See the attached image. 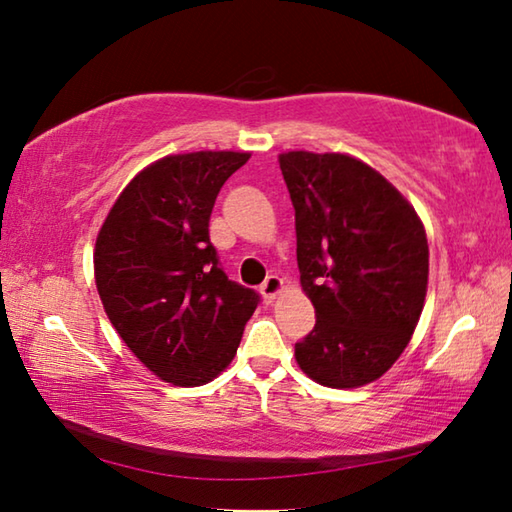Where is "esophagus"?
<instances>
[{
  "label": "esophagus",
  "mask_w": 512,
  "mask_h": 512,
  "mask_svg": "<svg viewBox=\"0 0 512 512\" xmlns=\"http://www.w3.org/2000/svg\"><path fill=\"white\" fill-rule=\"evenodd\" d=\"M282 280L277 275H268L266 280H264V284L259 286V293H262V297H264V302H273L275 297H277V293L282 291Z\"/></svg>",
  "instance_id": "esophagus-1"
}]
</instances>
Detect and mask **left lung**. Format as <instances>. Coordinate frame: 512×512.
<instances>
[{
  "label": "left lung",
  "instance_id": "8db88e82",
  "mask_svg": "<svg viewBox=\"0 0 512 512\" xmlns=\"http://www.w3.org/2000/svg\"><path fill=\"white\" fill-rule=\"evenodd\" d=\"M295 208L297 268L315 327L295 360L315 383L362 387L385 374L421 318L430 250L416 210L347 154H280Z\"/></svg>",
  "mask_w": 512,
  "mask_h": 512
}]
</instances>
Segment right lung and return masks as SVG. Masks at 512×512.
Wrapping results in <instances>:
<instances>
[{
  "instance_id": "1",
  "label": "right lung",
  "mask_w": 512,
  "mask_h": 512,
  "mask_svg": "<svg viewBox=\"0 0 512 512\" xmlns=\"http://www.w3.org/2000/svg\"><path fill=\"white\" fill-rule=\"evenodd\" d=\"M248 159L165 156L129 181L98 232L94 271L107 318L165 383L217 378L259 304L253 288L228 280L208 232L221 185Z\"/></svg>"
}]
</instances>
